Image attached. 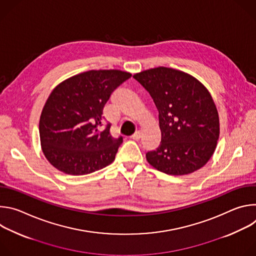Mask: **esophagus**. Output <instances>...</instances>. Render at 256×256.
<instances>
[{
	"mask_svg": "<svg viewBox=\"0 0 256 256\" xmlns=\"http://www.w3.org/2000/svg\"><path fill=\"white\" fill-rule=\"evenodd\" d=\"M140 138H142V132H140V130H136V132L132 136V140H140Z\"/></svg>",
	"mask_w": 256,
	"mask_h": 256,
	"instance_id": "obj_1",
	"label": "esophagus"
}]
</instances>
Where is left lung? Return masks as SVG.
Here are the masks:
<instances>
[{
    "instance_id": "obj_1",
    "label": "left lung",
    "mask_w": 256,
    "mask_h": 256,
    "mask_svg": "<svg viewBox=\"0 0 256 256\" xmlns=\"http://www.w3.org/2000/svg\"><path fill=\"white\" fill-rule=\"evenodd\" d=\"M134 78L149 92L159 112L161 142L146 154L147 161L169 175L190 174L206 165L220 134L218 110L208 89L186 72L165 66Z\"/></svg>"
}]
</instances>
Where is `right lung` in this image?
<instances>
[{"mask_svg": "<svg viewBox=\"0 0 256 256\" xmlns=\"http://www.w3.org/2000/svg\"><path fill=\"white\" fill-rule=\"evenodd\" d=\"M132 75L120 70H88L58 84L40 120L42 148L48 162L70 175H85L114 162L122 136L103 126V108Z\"/></svg>", "mask_w": 256, "mask_h": 256, "instance_id": "right-lung-1", "label": "right lung"}]
</instances>
